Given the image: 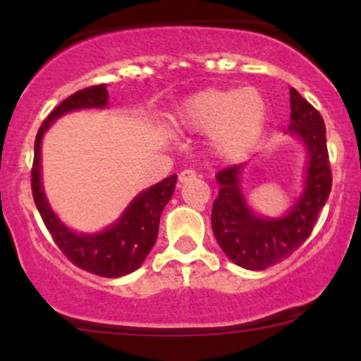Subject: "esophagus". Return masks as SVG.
<instances>
[{
  "mask_svg": "<svg viewBox=\"0 0 361 361\" xmlns=\"http://www.w3.org/2000/svg\"><path fill=\"white\" fill-rule=\"evenodd\" d=\"M195 178H197V173H195L193 169H183V171L180 173V176H178V181L183 185V183H188V181L195 180Z\"/></svg>",
  "mask_w": 361,
  "mask_h": 361,
  "instance_id": "34e87169",
  "label": "esophagus"
}]
</instances>
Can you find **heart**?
<instances>
[{
	"instance_id": "obj_1",
	"label": "heart",
	"mask_w": 361,
	"mask_h": 361,
	"mask_svg": "<svg viewBox=\"0 0 361 361\" xmlns=\"http://www.w3.org/2000/svg\"><path fill=\"white\" fill-rule=\"evenodd\" d=\"M267 118V100L256 88H209L181 103L176 126L200 134L209 132L215 154L238 161L256 146Z\"/></svg>"
}]
</instances>
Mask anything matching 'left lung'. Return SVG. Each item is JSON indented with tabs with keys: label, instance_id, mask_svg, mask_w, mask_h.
Here are the masks:
<instances>
[{
	"label": "left lung",
	"instance_id": "obj_1",
	"mask_svg": "<svg viewBox=\"0 0 361 361\" xmlns=\"http://www.w3.org/2000/svg\"><path fill=\"white\" fill-rule=\"evenodd\" d=\"M288 134L307 152L304 190L281 217L256 214L241 186L244 164L221 169L215 175L219 197L212 207V229L227 258L246 270H267L299 250L312 233L317 215L331 192V168L326 126L321 114L290 88Z\"/></svg>",
	"mask_w": 361,
	"mask_h": 361
}]
</instances>
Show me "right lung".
<instances>
[{
  "label": "right lung",
  "mask_w": 361,
  "mask_h": 361,
  "mask_svg": "<svg viewBox=\"0 0 361 361\" xmlns=\"http://www.w3.org/2000/svg\"><path fill=\"white\" fill-rule=\"evenodd\" d=\"M109 105L106 85L90 86L66 98L44 120L35 137V156L32 166V193L37 210L59 250L82 270L106 279H118L135 271L154 246L163 209L176 186V175L140 192L123 214L100 233L85 234L69 229L52 210L42 186L40 146L49 127L62 115L82 109H105Z\"/></svg>",
  "instance_id": "obj_1"
}]
</instances>
